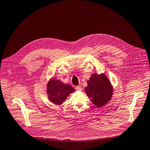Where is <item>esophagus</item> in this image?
<instances>
[{"label": "esophagus", "mask_w": 150, "mask_h": 150, "mask_svg": "<svg viewBox=\"0 0 150 150\" xmlns=\"http://www.w3.org/2000/svg\"><path fill=\"white\" fill-rule=\"evenodd\" d=\"M76 89L77 91H81L82 90V88H81V86H76Z\"/></svg>", "instance_id": "obj_1"}]
</instances>
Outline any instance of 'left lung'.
<instances>
[{"label": "left lung", "instance_id": "left-lung-1", "mask_svg": "<svg viewBox=\"0 0 150 150\" xmlns=\"http://www.w3.org/2000/svg\"><path fill=\"white\" fill-rule=\"evenodd\" d=\"M91 101L98 107L104 106L111 98L113 89L108 77L103 74H94L88 81L85 88Z\"/></svg>", "mask_w": 150, "mask_h": 150}]
</instances>
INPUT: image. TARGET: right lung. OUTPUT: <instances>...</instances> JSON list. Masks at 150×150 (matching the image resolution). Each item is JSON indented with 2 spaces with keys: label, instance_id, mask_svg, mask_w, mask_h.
<instances>
[{
  "label": "right lung",
  "instance_id": "obj_1",
  "mask_svg": "<svg viewBox=\"0 0 150 150\" xmlns=\"http://www.w3.org/2000/svg\"><path fill=\"white\" fill-rule=\"evenodd\" d=\"M74 89L68 84H64L59 80L52 79L48 83L47 93L49 98L54 104L59 105L73 93Z\"/></svg>",
  "mask_w": 150,
  "mask_h": 150
}]
</instances>
